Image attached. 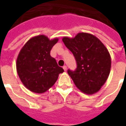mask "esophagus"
<instances>
[{"instance_id": "1", "label": "esophagus", "mask_w": 126, "mask_h": 126, "mask_svg": "<svg viewBox=\"0 0 126 126\" xmlns=\"http://www.w3.org/2000/svg\"><path fill=\"white\" fill-rule=\"evenodd\" d=\"M63 69H64V71H67V66L66 65H64L63 67Z\"/></svg>"}]
</instances>
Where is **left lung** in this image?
<instances>
[{"instance_id":"left-lung-1","label":"left lung","mask_w":126,"mask_h":126,"mask_svg":"<svg viewBox=\"0 0 126 126\" xmlns=\"http://www.w3.org/2000/svg\"><path fill=\"white\" fill-rule=\"evenodd\" d=\"M62 40L77 62L75 71H67L76 87L87 94L97 93L110 74L111 59L107 48L96 36L84 32Z\"/></svg>"}]
</instances>
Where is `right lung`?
I'll return each instance as SVG.
<instances>
[{"instance_id": "add662e5", "label": "right lung", "mask_w": 126, "mask_h": 126, "mask_svg": "<svg viewBox=\"0 0 126 126\" xmlns=\"http://www.w3.org/2000/svg\"><path fill=\"white\" fill-rule=\"evenodd\" d=\"M58 40H50L44 35L34 36L24 44L18 55V76L25 87L33 93H45L64 71L50 54Z\"/></svg>"}]
</instances>
